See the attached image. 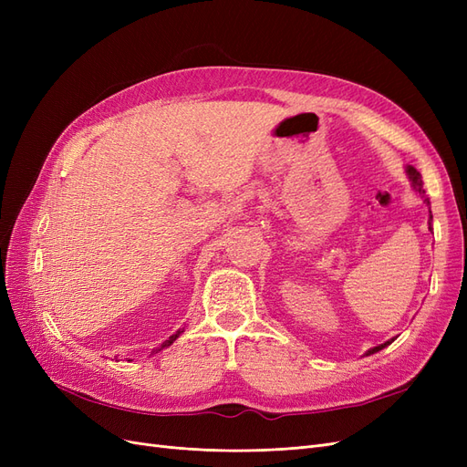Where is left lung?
I'll return each mask as SVG.
<instances>
[{
  "instance_id": "1",
  "label": "left lung",
  "mask_w": 467,
  "mask_h": 467,
  "mask_svg": "<svg viewBox=\"0 0 467 467\" xmlns=\"http://www.w3.org/2000/svg\"><path fill=\"white\" fill-rule=\"evenodd\" d=\"M405 173H407V177H409V182H411L413 191H415L417 194H420L422 202H425L427 206H431L429 196L425 194V189H422V179H420V173L417 171V169H415L413 165H407V167H405ZM429 230H432V214L429 216ZM391 343H393V338H389V341L381 343V345H378V347H374V348H368V350L364 352V357H370V355H374V352H378V350H381V348H386V347H388V345H391Z\"/></svg>"
}]
</instances>
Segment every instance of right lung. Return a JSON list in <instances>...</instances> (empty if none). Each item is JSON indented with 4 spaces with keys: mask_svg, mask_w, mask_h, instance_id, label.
Wrapping results in <instances>:
<instances>
[{
    "mask_svg": "<svg viewBox=\"0 0 467 467\" xmlns=\"http://www.w3.org/2000/svg\"><path fill=\"white\" fill-rule=\"evenodd\" d=\"M182 331H185V329H179L177 333H173V335H171V337H169V338H167V341H165V343H163V345H161L160 348H155V350L151 352V355H155V352H160L161 348H167V347H171V345H173V341H175V338H177V337H179V335H181Z\"/></svg>",
    "mask_w": 467,
    "mask_h": 467,
    "instance_id": "right-lung-1",
    "label": "right lung"
}]
</instances>
